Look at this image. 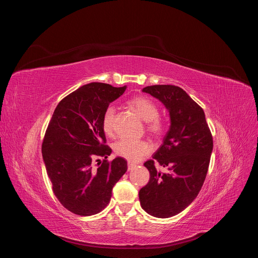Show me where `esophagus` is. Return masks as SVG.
Instances as JSON below:
<instances>
[{
    "label": "esophagus",
    "mask_w": 258,
    "mask_h": 258,
    "mask_svg": "<svg viewBox=\"0 0 258 258\" xmlns=\"http://www.w3.org/2000/svg\"><path fill=\"white\" fill-rule=\"evenodd\" d=\"M134 167H136V164H135V163H132V162H128V163H127V169H128V170H132Z\"/></svg>",
    "instance_id": "esophagus-1"
}]
</instances>
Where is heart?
<instances>
[{"mask_svg": "<svg viewBox=\"0 0 258 258\" xmlns=\"http://www.w3.org/2000/svg\"><path fill=\"white\" fill-rule=\"evenodd\" d=\"M127 104L146 121V131L154 137L161 136L165 125L163 120L158 116V106L149 98L145 96H137L127 101ZM114 119L115 108L108 107L103 115V130L109 137L114 135ZM151 150L150 145L146 141H134L121 139L114 145V152L117 156L128 161H139Z\"/></svg>", "mask_w": 258, "mask_h": 258, "instance_id": "b5f03b06", "label": "heart"}]
</instances>
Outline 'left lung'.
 Returning a JSON list of instances; mask_svg holds the SVG:
<instances>
[{
  "mask_svg": "<svg viewBox=\"0 0 258 258\" xmlns=\"http://www.w3.org/2000/svg\"><path fill=\"white\" fill-rule=\"evenodd\" d=\"M169 112L170 126L163 144L144 163L150 179L139 192L142 208L150 215L166 218L187 208L205 180L213 148L211 132L203 109L182 89L171 85L146 87ZM165 168L159 171L156 164Z\"/></svg>",
  "mask_w": 258,
  "mask_h": 258,
  "instance_id": "1",
  "label": "left lung"
}]
</instances>
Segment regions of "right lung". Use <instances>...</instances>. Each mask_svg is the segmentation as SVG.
<instances>
[{"label":"right lung","mask_w":258,"mask_h":258,"mask_svg":"<svg viewBox=\"0 0 258 258\" xmlns=\"http://www.w3.org/2000/svg\"><path fill=\"white\" fill-rule=\"evenodd\" d=\"M125 89L85 85L59 102L49 122L42 145L44 162L55 196L72 213L88 216L102 211L127 169L121 157L107 160L112 150L105 145L102 125L105 110ZM99 157L104 159L96 168L93 159Z\"/></svg>","instance_id":"add662e5"}]
</instances>
